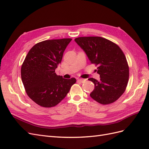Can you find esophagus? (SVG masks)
I'll return each mask as SVG.
<instances>
[{
	"label": "esophagus",
	"instance_id": "34e87169",
	"mask_svg": "<svg viewBox=\"0 0 149 149\" xmlns=\"http://www.w3.org/2000/svg\"><path fill=\"white\" fill-rule=\"evenodd\" d=\"M78 81L81 82V83H84L86 81L85 79H78Z\"/></svg>",
	"mask_w": 149,
	"mask_h": 149
}]
</instances>
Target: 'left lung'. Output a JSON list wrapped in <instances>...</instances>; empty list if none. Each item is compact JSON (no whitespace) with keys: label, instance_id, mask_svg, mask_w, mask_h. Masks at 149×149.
Returning a JSON list of instances; mask_svg holds the SVG:
<instances>
[{"label":"left lung","instance_id":"left-lung-1","mask_svg":"<svg viewBox=\"0 0 149 149\" xmlns=\"http://www.w3.org/2000/svg\"><path fill=\"white\" fill-rule=\"evenodd\" d=\"M74 41L86 54L91 63L98 66L100 80L88 79L94 84L90 94L94 100L102 104L114 102L127 87L129 70L127 60L118 45L100 37H84Z\"/></svg>","mask_w":149,"mask_h":149}]
</instances>
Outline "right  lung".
Instances as JSON below:
<instances>
[{"mask_svg": "<svg viewBox=\"0 0 149 149\" xmlns=\"http://www.w3.org/2000/svg\"><path fill=\"white\" fill-rule=\"evenodd\" d=\"M71 38L45 40L31 48L21 68V78L27 95L44 107L57 105L66 97L75 78H63L55 70Z\"/></svg>", "mask_w": 149, "mask_h": 149, "instance_id": "obj_1", "label": "right lung"}]
</instances>
